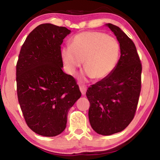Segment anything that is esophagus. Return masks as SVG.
I'll use <instances>...</instances> for the list:
<instances>
[{
  "instance_id": "1",
  "label": "esophagus",
  "mask_w": 160,
  "mask_h": 160,
  "mask_svg": "<svg viewBox=\"0 0 160 160\" xmlns=\"http://www.w3.org/2000/svg\"><path fill=\"white\" fill-rule=\"evenodd\" d=\"M80 90L81 92V93H82V95H85V94H86V91H87V88L84 85H82L80 87Z\"/></svg>"
}]
</instances>
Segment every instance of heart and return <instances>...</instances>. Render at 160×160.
Listing matches in <instances>:
<instances>
[{"mask_svg": "<svg viewBox=\"0 0 160 160\" xmlns=\"http://www.w3.org/2000/svg\"><path fill=\"white\" fill-rule=\"evenodd\" d=\"M61 58L68 72L73 74L84 62L85 69L80 75L103 80L114 70L120 56V46L112 37L99 32H84L72 39L71 45L62 48Z\"/></svg>", "mask_w": 160, "mask_h": 160, "instance_id": "heart-1", "label": "heart"}]
</instances>
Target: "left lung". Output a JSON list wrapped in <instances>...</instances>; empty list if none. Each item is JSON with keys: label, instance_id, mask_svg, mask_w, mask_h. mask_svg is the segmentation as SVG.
Masks as SVG:
<instances>
[{"label": "left lung", "instance_id": "left-lung-1", "mask_svg": "<svg viewBox=\"0 0 160 160\" xmlns=\"http://www.w3.org/2000/svg\"><path fill=\"white\" fill-rule=\"evenodd\" d=\"M105 25L116 37L121 56L112 74L88 88L86 95L90 103L92 128L98 134L111 135L122 131L134 117L141 90L142 66L132 40L118 27Z\"/></svg>", "mask_w": 160, "mask_h": 160}]
</instances>
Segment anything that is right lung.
<instances>
[{"label":"right lung","instance_id":"right-lung-1","mask_svg":"<svg viewBox=\"0 0 160 160\" xmlns=\"http://www.w3.org/2000/svg\"><path fill=\"white\" fill-rule=\"evenodd\" d=\"M70 32L65 27L42 24L29 33L19 55L18 102L29 128L42 136L64 131L68 113L81 97L73 77L62 70L61 45Z\"/></svg>","mask_w":160,"mask_h":160}]
</instances>
